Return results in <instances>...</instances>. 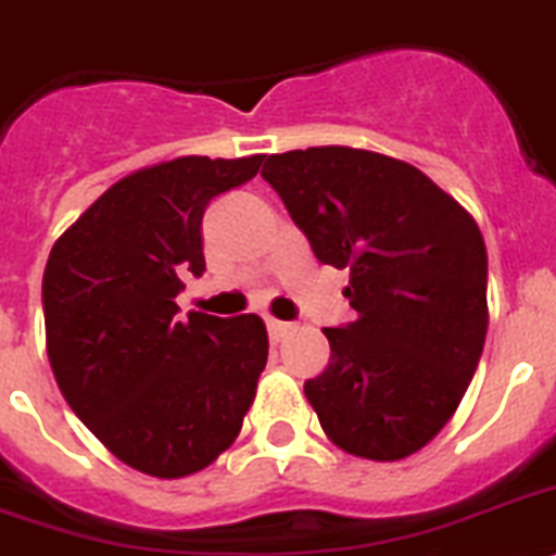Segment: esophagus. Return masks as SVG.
<instances>
[{
  "mask_svg": "<svg viewBox=\"0 0 556 556\" xmlns=\"http://www.w3.org/2000/svg\"><path fill=\"white\" fill-rule=\"evenodd\" d=\"M265 328H268V336H270V342H282L288 333L293 330L291 321H279V319H268L265 321Z\"/></svg>",
  "mask_w": 556,
  "mask_h": 556,
  "instance_id": "obj_1",
  "label": "esophagus"
}]
</instances>
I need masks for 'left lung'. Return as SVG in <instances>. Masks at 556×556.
Returning <instances> with one entry per match:
<instances>
[{
  "label": "left lung",
  "instance_id": "8db88e82",
  "mask_svg": "<svg viewBox=\"0 0 556 556\" xmlns=\"http://www.w3.org/2000/svg\"><path fill=\"white\" fill-rule=\"evenodd\" d=\"M263 177L316 260L350 268L356 321L325 328L330 362L305 381L321 429L358 458H407L455 415L486 342L478 223L424 172L365 149H293Z\"/></svg>",
  "mask_w": 556,
  "mask_h": 556
}]
</instances>
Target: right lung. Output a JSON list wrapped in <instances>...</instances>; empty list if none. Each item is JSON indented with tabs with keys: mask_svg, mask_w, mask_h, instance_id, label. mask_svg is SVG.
<instances>
[{
	"mask_svg": "<svg viewBox=\"0 0 556 556\" xmlns=\"http://www.w3.org/2000/svg\"><path fill=\"white\" fill-rule=\"evenodd\" d=\"M263 155L177 157L101 194L55 240L41 279L59 390L92 435L152 478H186L235 444L268 362L260 316L177 319L203 277V214Z\"/></svg>",
	"mask_w": 556,
	"mask_h": 556,
	"instance_id": "obj_1",
	"label": "right lung"
}]
</instances>
